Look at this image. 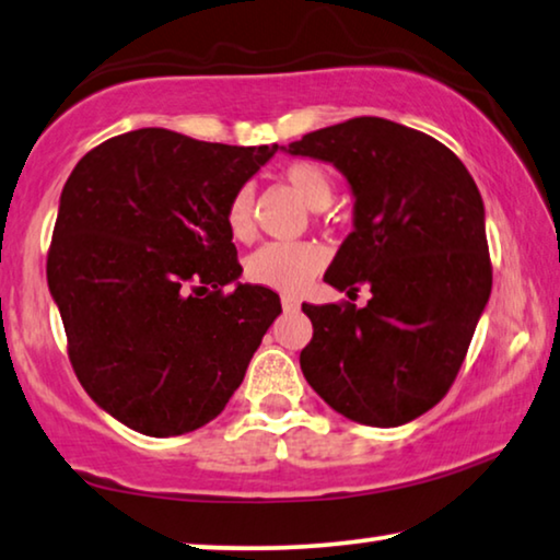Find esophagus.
<instances>
[{
    "mask_svg": "<svg viewBox=\"0 0 560 560\" xmlns=\"http://www.w3.org/2000/svg\"><path fill=\"white\" fill-rule=\"evenodd\" d=\"M281 306L283 312H299V302L294 296H281Z\"/></svg>",
    "mask_w": 560,
    "mask_h": 560,
    "instance_id": "34e87169",
    "label": "esophagus"
}]
</instances>
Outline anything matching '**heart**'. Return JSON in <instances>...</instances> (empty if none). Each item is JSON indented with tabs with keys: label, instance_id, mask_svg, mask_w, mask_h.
Returning a JSON list of instances; mask_svg holds the SVG:
<instances>
[{
	"label": "heart",
	"instance_id": "b5f03b06",
	"mask_svg": "<svg viewBox=\"0 0 560 560\" xmlns=\"http://www.w3.org/2000/svg\"><path fill=\"white\" fill-rule=\"evenodd\" d=\"M281 175L287 186L312 211H324L331 203V178L316 163H289ZM226 223L231 236L236 241H248L254 236V190L248 186L233 194L226 211ZM324 264H327V252L319 244H312V241L266 244L246 258V277L258 287L281 291V294H296L324 269Z\"/></svg>",
	"mask_w": 560,
	"mask_h": 560
}]
</instances>
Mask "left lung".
I'll return each mask as SVG.
<instances>
[{
	"label": "left lung",
	"mask_w": 560,
	"mask_h": 560,
	"mask_svg": "<svg viewBox=\"0 0 560 560\" xmlns=\"http://www.w3.org/2000/svg\"><path fill=\"white\" fill-rule=\"evenodd\" d=\"M283 153L331 163L354 198V231L324 273L372 299L304 304L314 337L299 364L331 410L397 428L453 385L490 299L486 206L453 150L385 118L306 132Z\"/></svg>",
	"instance_id": "1"
}]
</instances>
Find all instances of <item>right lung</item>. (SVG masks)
I'll use <instances>...</instances> for the list:
<instances>
[{
	"label": "right lung",
	"instance_id": "obj_1",
	"mask_svg": "<svg viewBox=\"0 0 560 560\" xmlns=\"http://www.w3.org/2000/svg\"><path fill=\"white\" fill-rule=\"evenodd\" d=\"M277 150L140 128L67 178L47 287L80 385L130 430L173 438L219 417L281 314L279 294L238 281L226 223Z\"/></svg>",
	"mask_w": 560,
	"mask_h": 560
}]
</instances>
